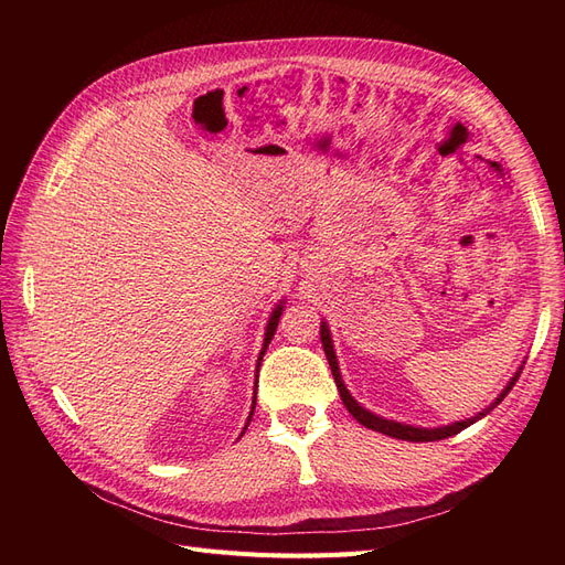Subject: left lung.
I'll list each match as a JSON object with an SVG mask.
<instances>
[{"label": "left lung", "instance_id": "1", "mask_svg": "<svg viewBox=\"0 0 565 565\" xmlns=\"http://www.w3.org/2000/svg\"><path fill=\"white\" fill-rule=\"evenodd\" d=\"M320 341H322V349H324V355H328V363H330V367H332V377H334V382H337V388H339V396H341V403L347 405V409L349 413L361 422L363 426H367V429H372V431H380V434H384V436H391V438H401V440H409V443H426V440H443V438H450V436H457L459 431H465L467 426H471L476 419H481V417H486L490 409L494 407V405H500L502 403V398L507 396V393L511 391V386L516 384V380H519V374L514 380L509 382V386L500 393V398L494 401L488 409H483L481 415L478 417H471V419H465V422H455V424H450V426H440V429H417V426H407V424H401V422H391V419H382V417H377V415H372V413H367L365 407H361L358 405L353 398H351V393L347 391V386H344V382H341V374H339V365H337V355H334V349H332V339H330V330H328V324H320Z\"/></svg>", "mask_w": 565, "mask_h": 565}]
</instances>
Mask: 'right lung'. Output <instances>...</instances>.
Wrapping results in <instances>:
<instances>
[{"label": "right lung", "instance_id": "obj_1", "mask_svg": "<svg viewBox=\"0 0 565 565\" xmlns=\"http://www.w3.org/2000/svg\"><path fill=\"white\" fill-rule=\"evenodd\" d=\"M280 313H282V309H280V306H278V309L273 311V316H270V320H268V328H266V339H264V349H262V355L266 353V349H268V344H270L273 334H276V328H278ZM259 365H262V358H259ZM252 413H254V407H252ZM252 413H249V419H252ZM249 419H247V424H249Z\"/></svg>", "mask_w": 565, "mask_h": 565}]
</instances>
